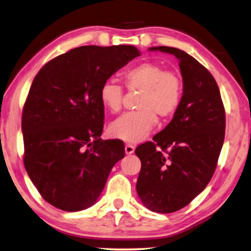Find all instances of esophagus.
I'll list each match as a JSON object with an SVG mask.
<instances>
[{"mask_svg":"<svg viewBox=\"0 0 251 251\" xmlns=\"http://www.w3.org/2000/svg\"><path fill=\"white\" fill-rule=\"evenodd\" d=\"M134 150H135L134 145H132V144H126L125 145V153H126V154H132V153H134Z\"/></svg>","mask_w":251,"mask_h":251,"instance_id":"esophagus-1","label":"esophagus"}]
</instances>
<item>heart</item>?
<instances>
[{
    "mask_svg": "<svg viewBox=\"0 0 251 251\" xmlns=\"http://www.w3.org/2000/svg\"><path fill=\"white\" fill-rule=\"evenodd\" d=\"M124 82L128 91L141 92L137 111L125 114L110 125V134L129 143H138L151 133L158 123L173 118L184 98V80L176 71H167L155 62H142L127 69ZM100 101L111 114L122 110L124 89L114 81H106L100 88Z\"/></svg>",
    "mask_w": 251,
    "mask_h": 251,
    "instance_id": "b5f03b06",
    "label": "heart"
}]
</instances>
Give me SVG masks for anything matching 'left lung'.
<instances>
[{
	"label": "left lung",
	"instance_id": "1",
	"mask_svg": "<svg viewBox=\"0 0 251 251\" xmlns=\"http://www.w3.org/2000/svg\"><path fill=\"white\" fill-rule=\"evenodd\" d=\"M174 54L184 80L181 106L166 128L135 150L141 160L136 190L156 213H173L203 192L218 166L226 135V110L215 78L186 51L152 47Z\"/></svg>",
	"mask_w": 251,
	"mask_h": 251
}]
</instances>
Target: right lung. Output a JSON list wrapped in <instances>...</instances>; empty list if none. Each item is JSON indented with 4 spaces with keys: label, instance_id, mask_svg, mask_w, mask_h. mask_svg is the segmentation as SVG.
<instances>
[{
    "label": "right lung",
    "instance_id": "add662e5",
    "mask_svg": "<svg viewBox=\"0 0 251 251\" xmlns=\"http://www.w3.org/2000/svg\"><path fill=\"white\" fill-rule=\"evenodd\" d=\"M138 55L128 45L76 47L47 62L33 78L22 111L24 163L47 203L66 212L91 206L124 158L123 141L100 138L99 92Z\"/></svg>",
    "mask_w": 251,
    "mask_h": 251
}]
</instances>
